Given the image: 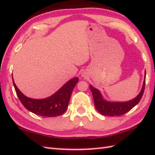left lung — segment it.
<instances>
[{
    "label": "left lung",
    "mask_w": 155,
    "mask_h": 155,
    "mask_svg": "<svg viewBox=\"0 0 155 155\" xmlns=\"http://www.w3.org/2000/svg\"><path fill=\"white\" fill-rule=\"evenodd\" d=\"M145 79L146 70L144 72V79L141 91L136 97L131 100L127 101V102H110V101H107L104 100L99 90L95 88L92 85H89V88L91 89L93 97H94L95 108L100 114L105 115V116H120V115L125 114L126 112H127L133 108L135 106L137 105L141 100L144 91Z\"/></svg>",
    "instance_id": "8db88e82"
}]
</instances>
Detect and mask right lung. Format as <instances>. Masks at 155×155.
I'll list each match as a JSON object with an SVG mask.
<instances>
[{
  "label": "right lung",
  "mask_w": 155,
  "mask_h": 155,
  "mask_svg": "<svg viewBox=\"0 0 155 155\" xmlns=\"http://www.w3.org/2000/svg\"><path fill=\"white\" fill-rule=\"evenodd\" d=\"M12 78L16 94L25 108L34 114L45 117L60 116L66 111L72 90L78 81V77H74L51 96L43 99H33L22 94Z\"/></svg>",
  "instance_id": "obj_1"
}]
</instances>
